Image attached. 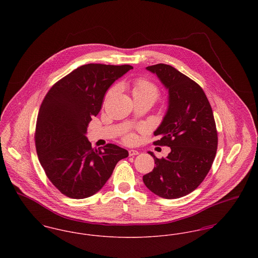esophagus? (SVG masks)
Wrapping results in <instances>:
<instances>
[{"label": "esophagus", "instance_id": "34e87169", "mask_svg": "<svg viewBox=\"0 0 258 258\" xmlns=\"http://www.w3.org/2000/svg\"><path fill=\"white\" fill-rule=\"evenodd\" d=\"M138 154H139V152H138V151H136V150H130V151H128V155H130V157L137 156Z\"/></svg>", "mask_w": 258, "mask_h": 258}]
</instances>
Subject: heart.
Returning <instances> with one entry per match:
<instances>
[{"label":"heart","mask_w":258,"mask_h":258,"mask_svg":"<svg viewBox=\"0 0 258 258\" xmlns=\"http://www.w3.org/2000/svg\"><path fill=\"white\" fill-rule=\"evenodd\" d=\"M114 92H115V87L107 92V94L104 98V103L111 98V96L114 94ZM133 95L135 98H139V97H146V96L157 98L159 95V90L153 82H151L146 78H137L133 83ZM123 139H124L125 143L134 144L136 141V136L134 134H128L124 136Z\"/></svg>","instance_id":"heart-1"}]
</instances>
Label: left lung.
I'll return each mask as SVG.
<instances>
[{"label":"left lung","mask_w":258,"mask_h":258,"mask_svg":"<svg viewBox=\"0 0 258 258\" xmlns=\"http://www.w3.org/2000/svg\"><path fill=\"white\" fill-rule=\"evenodd\" d=\"M146 69L168 90V108L154 133L160 137L154 144L171 152L165 159L148 152L156 167L143 176V182L159 197L180 198L194 191L212 167L218 148L214 114L204 91L189 77L165 63Z\"/></svg>","instance_id":"obj_1"}]
</instances>
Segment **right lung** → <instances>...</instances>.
<instances>
[{"instance_id":"1","label":"right lung","mask_w":258,"mask_h":258,"mask_svg":"<svg viewBox=\"0 0 258 258\" xmlns=\"http://www.w3.org/2000/svg\"><path fill=\"white\" fill-rule=\"evenodd\" d=\"M134 69L130 64L88 63L55 83L43 99L36 126L38 160L62 195L83 199L97 194L128 152L115 144L94 149L88 124L101 108L108 88Z\"/></svg>"}]
</instances>
